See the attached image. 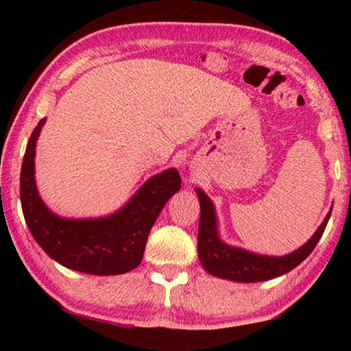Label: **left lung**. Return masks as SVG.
Instances as JSON below:
<instances>
[{"label": "left lung", "mask_w": 351, "mask_h": 351, "mask_svg": "<svg viewBox=\"0 0 351 351\" xmlns=\"http://www.w3.org/2000/svg\"><path fill=\"white\" fill-rule=\"evenodd\" d=\"M196 193L200 202L197 232V253L200 263H202L205 270L213 276L244 283L270 280L291 271L299 265L315 249L332 213L330 210L314 237L306 244L302 245L300 249L289 253L287 256H261L221 243L217 235V220H215L213 202L200 189H196Z\"/></svg>", "instance_id": "left-lung-1"}]
</instances>
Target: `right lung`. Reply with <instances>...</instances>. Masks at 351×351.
<instances>
[{
    "label": "right lung",
    "instance_id": "add662e5",
    "mask_svg": "<svg viewBox=\"0 0 351 351\" xmlns=\"http://www.w3.org/2000/svg\"><path fill=\"white\" fill-rule=\"evenodd\" d=\"M45 123H37L28 140L21 169V204L37 244L71 270L111 276L131 271L143 258L147 235L167 200L181 189L176 169L164 170L141 187L121 211L104 219L69 220L52 214L36 189V140Z\"/></svg>",
    "mask_w": 351,
    "mask_h": 351
}]
</instances>
